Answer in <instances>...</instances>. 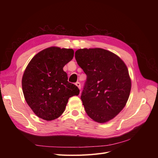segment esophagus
Instances as JSON below:
<instances>
[{"label": "esophagus", "instance_id": "34e87169", "mask_svg": "<svg viewBox=\"0 0 158 158\" xmlns=\"http://www.w3.org/2000/svg\"><path fill=\"white\" fill-rule=\"evenodd\" d=\"M75 84H76V86H77L79 89H80V88H81V85H80V82H76Z\"/></svg>", "mask_w": 158, "mask_h": 158}]
</instances>
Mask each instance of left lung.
Segmentation results:
<instances>
[{"label":"left lung","instance_id":"obj_1","mask_svg":"<svg viewBox=\"0 0 158 158\" xmlns=\"http://www.w3.org/2000/svg\"><path fill=\"white\" fill-rule=\"evenodd\" d=\"M75 59L87 75L81 95L85 112L99 123L111 120L125 107L130 95L127 65L118 56L102 48L80 49Z\"/></svg>","mask_w":158,"mask_h":158}]
</instances>
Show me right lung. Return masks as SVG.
Instances as JSON below:
<instances>
[{"label": "right lung", "mask_w": 158, "mask_h": 158, "mask_svg": "<svg viewBox=\"0 0 158 158\" xmlns=\"http://www.w3.org/2000/svg\"><path fill=\"white\" fill-rule=\"evenodd\" d=\"M73 49L51 47L38 52L23 73L22 86L28 106L36 115L52 121L64 111L69 99L80 90L68 82L64 65L74 56Z\"/></svg>", "instance_id": "right-lung-1"}]
</instances>
